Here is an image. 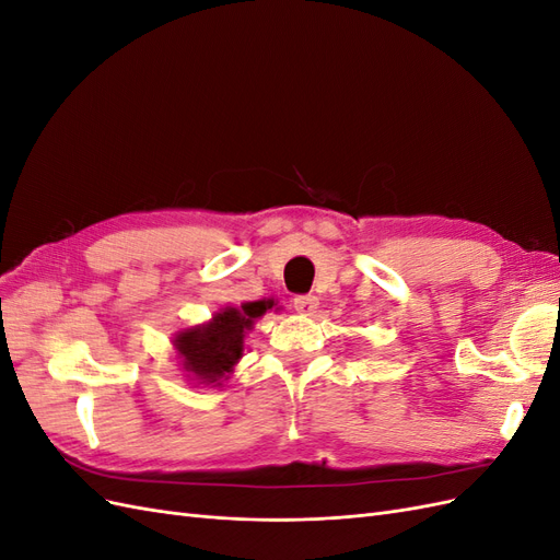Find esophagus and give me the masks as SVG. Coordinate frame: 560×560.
Returning <instances> with one entry per match:
<instances>
[{"label":"esophagus","instance_id":"obj_1","mask_svg":"<svg viewBox=\"0 0 560 560\" xmlns=\"http://www.w3.org/2000/svg\"><path fill=\"white\" fill-rule=\"evenodd\" d=\"M294 311L301 315H313L317 311V299L315 296H296Z\"/></svg>","mask_w":560,"mask_h":560}]
</instances>
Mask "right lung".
<instances>
[{
    "label": "right lung",
    "instance_id": "1",
    "mask_svg": "<svg viewBox=\"0 0 560 560\" xmlns=\"http://www.w3.org/2000/svg\"><path fill=\"white\" fill-rule=\"evenodd\" d=\"M270 308H276L273 299L224 306L202 325L175 331L173 348L184 378L194 387H222L243 358L245 336L254 327V319Z\"/></svg>",
    "mask_w": 560,
    "mask_h": 560
}]
</instances>
